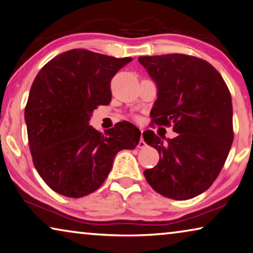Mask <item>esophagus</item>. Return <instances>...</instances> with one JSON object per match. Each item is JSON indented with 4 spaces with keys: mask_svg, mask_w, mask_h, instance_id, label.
Here are the masks:
<instances>
[{
    "mask_svg": "<svg viewBox=\"0 0 253 253\" xmlns=\"http://www.w3.org/2000/svg\"><path fill=\"white\" fill-rule=\"evenodd\" d=\"M142 131V130H141ZM146 146V143L144 142V139H143V137H142V135H141V139H139V142H138V145H137V147L138 148H144Z\"/></svg>",
    "mask_w": 253,
    "mask_h": 253,
    "instance_id": "34e87169",
    "label": "esophagus"
}]
</instances>
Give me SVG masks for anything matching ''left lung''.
I'll return each instance as SVG.
<instances>
[{"instance_id":"8db88e82","label":"left lung","mask_w":253,"mask_h":253,"mask_svg":"<svg viewBox=\"0 0 253 253\" xmlns=\"http://www.w3.org/2000/svg\"><path fill=\"white\" fill-rule=\"evenodd\" d=\"M138 61L158 85L152 126L172 125L178 133L163 143L154 131H144V141L160 154L144 175L164 197L194 198L218 177L233 143L230 90L213 65L195 56H141Z\"/></svg>"}]
</instances>
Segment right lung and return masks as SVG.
I'll use <instances>...</instances> for the list:
<instances>
[{"instance_id":"right-lung-1","label":"right lung","mask_w":253,"mask_h":253,"mask_svg":"<svg viewBox=\"0 0 253 253\" xmlns=\"http://www.w3.org/2000/svg\"><path fill=\"white\" fill-rule=\"evenodd\" d=\"M133 61L87 49L50 59L36 76L25 109L36 170L59 195L80 198L101 186L116 154L136 147L141 131L128 122L100 133L89 125L98 106L111 101L110 82Z\"/></svg>"}]
</instances>
